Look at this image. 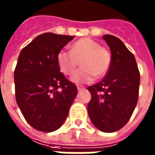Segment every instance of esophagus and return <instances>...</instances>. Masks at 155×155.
<instances>
[{
    "instance_id": "1",
    "label": "esophagus",
    "mask_w": 155,
    "mask_h": 155,
    "mask_svg": "<svg viewBox=\"0 0 155 155\" xmlns=\"http://www.w3.org/2000/svg\"><path fill=\"white\" fill-rule=\"evenodd\" d=\"M77 89L79 91H81V90H83V89H85V87L82 86H77Z\"/></svg>"
}]
</instances>
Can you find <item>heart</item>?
I'll list each match as a JSON object with an SVG mask.
<instances>
[{"label": "heart", "instance_id": "1", "mask_svg": "<svg viewBox=\"0 0 155 155\" xmlns=\"http://www.w3.org/2000/svg\"><path fill=\"white\" fill-rule=\"evenodd\" d=\"M58 65L65 75H72L81 62V68L72 77L74 83H90L95 76L103 77L111 64L110 52L98 42L82 38L73 43L70 51L61 50L57 56Z\"/></svg>", "mask_w": 155, "mask_h": 155}]
</instances>
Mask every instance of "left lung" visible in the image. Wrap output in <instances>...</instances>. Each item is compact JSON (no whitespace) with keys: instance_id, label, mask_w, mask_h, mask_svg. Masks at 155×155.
<instances>
[{"instance_id":"obj_1","label":"left lung","mask_w":155,"mask_h":155,"mask_svg":"<svg viewBox=\"0 0 155 155\" xmlns=\"http://www.w3.org/2000/svg\"><path fill=\"white\" fill-rule=\"evenodd\" d=\"M103 38L111 51V64L101 81L88 86L91 99L87 110L92 124L109 133L121 129L131 117L138 100L140 72L134 55L119 38Z\"/></svg>"}]
</instances>
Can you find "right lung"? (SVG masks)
I'll list each match as a JSON object with an SVG mask.
<instances>
[{"label": "right lung", "instance_id": "add662e5", "mask_svg": "<svg viewBox=\"0 0 155 155\" xmlns=\"http://www.w3.org/2000/svg\"><path fill=\"white\" fill-rule=\"evenodd\" d=\"M74 36L44 33L22 49L14 70L17 104L26 121L44 132L58 130L77 95L60 72L57 56Z\"/></svg>", "mask_w": 155, "mask_h": 155}]
</instances>
